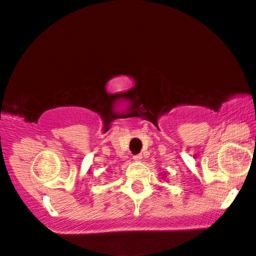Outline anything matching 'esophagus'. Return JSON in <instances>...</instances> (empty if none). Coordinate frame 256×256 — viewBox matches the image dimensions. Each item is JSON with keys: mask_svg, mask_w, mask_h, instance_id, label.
I'll return each mask as SVG.
<instances>
[{"mask_svg": "<svg viewBox=\"0 0 256 256\" xmlns=\"http://www.w3.org/2000/svg\"><path fill=\"white\" fill-rule=\"evenodd\" d=\"M142 158H143V156H142V154H136V156H134V160L136 162H140Z\"/></svg>", "mask_w": 256, "mask_h": 256, "instance_id": "34e87169", "label": "esophagus"}]
</instances>
